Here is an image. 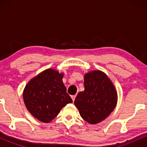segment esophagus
<instances>
[{
	"label": "esophagus",
	"instance_id": "34e87169",
	"mask_svg": "<svg viewBox=\"0 0 147 147\" xmlns=\"http://www.w3.org/2000/svg\"><path fill=\"white\" fill-rule=\"evenodd\" d=\"M76 95H73V96H71V98L72 100H73V102H74V100H75V98H76Z\"/></svg>",
	"mask_w": 147,
	"mask_h": 147
}]
</instances>
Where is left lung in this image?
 <instances>
[{
	"label": "left lung",
	"mask_w": 147,
	"mask_h": 147,
	"mask_svg": "<svg viewBox=\"0 0 147 147\" xmlns=\"http://www.w3.org/2000/svg\"><path fill=\"white\" fill-rule=\"evenodd\" d=\"M84 91L76 96L74 104L82 118L91 124L106 119L118 100L115 86L104 72L94 70L84 75Z\"/></svg>",
	"instance_id": "left-lung-1"
}]
</instances>
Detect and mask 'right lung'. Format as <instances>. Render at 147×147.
Instances as JSON below:
<instances>
[{
    "label": "right lung",
    "instance_id": "obj_1",
    "mask_svg": "<svg viewBox=\"0 0 147 147\" xmlns=\"http://www.w3.org/2000/svg\"><path fill=\"white\" fill-rule=\"evenodd\" d=\"M64 74L54 69H47L32 78L23 90L26 108L33 116L48 123L72 100L63 83Z\"/></svg>",
    "mask_w": 147,
    "mask_h": 147
}]
</instances>
